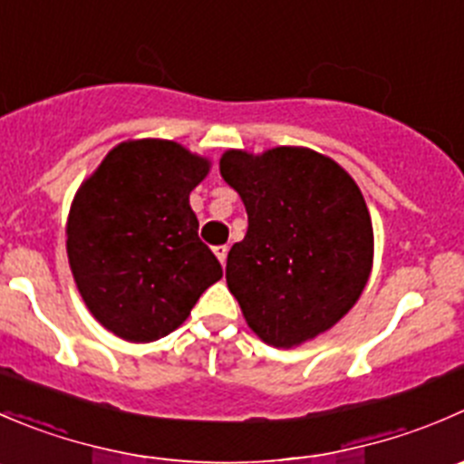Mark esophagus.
Instances as JSON below:
<instances>
[{"instance_id":"1","label":"esophagus","mask_w":464,"mask_h":464,"mask_svg":"<svg viewBox=\"0 0 464 464\" xmlns=\"http://www.w3.org/2000/svg\"><path fill=\"white\" fill-rule=\"evenodd\" d=\"M215 256H218V260L219 263H227V256H228V246L227 245H219V246H215Z\"/></svg>"}]
</instances>
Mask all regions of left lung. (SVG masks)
<instances>
[{
	"label": "left lung",
	"instance_id": "left-lung-1",
	"mask_svg": "<svg viewBox=\"0 0 464 464\" xmlns=\"http://www.w3.org/2000/svg\"><path fill=\"white\" fill-rule=\"evenodd\" d=\"M219 174L249 218L227 258V285L251 331L292 349L335 326L361 299L374 228L349 172L308 147L224 151Z\"/></svg>",
	"mask_w": 464,
	"mask_h": 464
}]
</instances>
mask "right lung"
I'll use <instances>...</instances> for the list:
<instances>
[{
    "mask_svg": "<svg viewBox=\"0 0 464 464\" xmlns=\"http://www.w3.org/2000/svg\"><path fill=\"white\" fill-rule=\"evenodd\" d=\"M210 160L159 138L112 147L81 183L65 227L67 260L92 317L127 342L169 335L222 265L199 240L190 192Z\"/></svg>",
    "mask_w": 464,
    "mask_h": 464,
    "instance_id": "1",
    "label": "right lung"
}]
</instances>
